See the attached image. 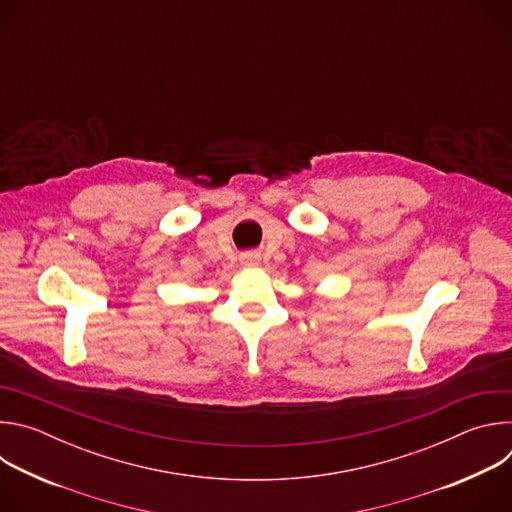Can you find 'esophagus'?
Returning <instances> with one entry per match:
<instances>
[{
	"label": "esophagus",
	"instance_id": "obj_1",
	"mask_svg": "<svg viewBox=\"0 0 512 512\" xmlns=\"http://www.w3.org/2000/svg\"><path fill=\"white\" fill-rule=\"evenodd\" d=\"M241 261L245 263V265H251V267H255V265H259V255L257 253H245L243 257H241Z\"/></svg>",
	"mask_w": 512,
	"mask_h": 512
}]
</instances>
